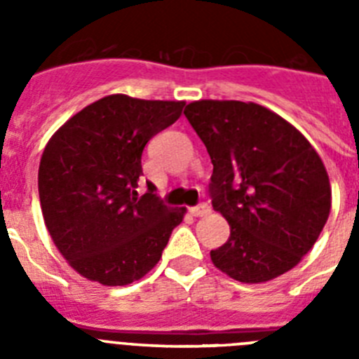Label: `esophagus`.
Segmentation results:
<instances>
[{"label":"esophagus","mask_w":359,"mask_h":359,"mask_svg":"<svg viewBox=\"0 0 359 359\" xmlns=\"http://www.w3.org/2000/svg\"><path fill=\"white\" fill-rule=\"evenodd\" d=\"M208 212H210V207H208L207 203H199V205L190 208V214L194 215V217H203V215H207Z\"/></svg>","instance_id":"obj_1"}]
</instances>
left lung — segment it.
<instances>
[{"label": "left lung", "instance_id": "8db88e82", "mask_svg": "<svg viewBox=\"0 0 359 359\" xmlns=\"http://www.w3.org/2000/svg\"><path fill=\"white\" fill-rule=\"evenodd\" d=\"M185 116L210 154L212 207L230 237L215 268L246 284L286 273L313 248L331 212L318 152L273 111L239 100H198Z\"/></svg>", "mask_w": 359, "mask_h": 359}]
</instances>
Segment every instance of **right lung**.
I'll list each match as a JSON object with an SVG mask.
<instances>
[{
	"label": "right lung",
	"mask_w": 359,
	"mask_h": 359,
	"mask_svg": "<svg viewBox=\"0 0 359 359\" xmlns=\"http://www.w3.org/2000/svg\"><path fill=\"white\" fill-rule=\"evenodd\" d=\"M185 102L109 95L73 115L44 147L39 165L43 217L75 271L104 286L149 273L183 221L154 194L138 198L142 152L172 126Z\"/></svg>",
	"instance_id": "1"
}]
</instances>
